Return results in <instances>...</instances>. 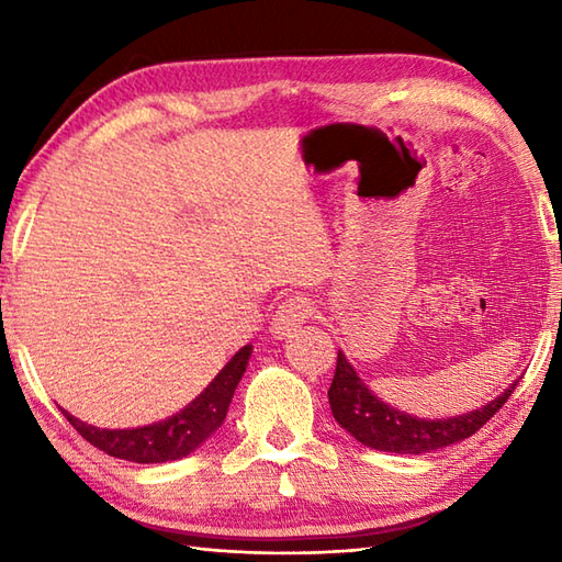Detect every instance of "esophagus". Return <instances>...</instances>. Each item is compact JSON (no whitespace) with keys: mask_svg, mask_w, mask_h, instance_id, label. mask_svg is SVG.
Listing matches in <instances>:
<instances>
[{"mask_svg":"<svg viewBox=\"0 0 562 562\" xmlns=\"http://www.w3.org/2000/svg\"><path fill=\"white\" fill-rule=\"evenodd\" d=\"M312 302L306 300V296H290V300H284L278 312H274V318H272V333L278 338H290L292 333L300 330L306 318L312 316Z\"/></svg>","mask_w":562,"mask_h":562,"instance_id":"obj_1","label":"esophagus"}]
</instances>
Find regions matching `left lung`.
Here are the masks:
<instances>
[{
	"instance_id": "1",
	"label": "left lung",
	"mask_w": 562,
	"mask_h": 562,
	"mask_svg": "<svg viewBox=\"0 0 562 562\" xmlns=\"http://www.w3.org/2000/svg\"><path fill=\"white\" fill-rule=\"evenodd\" d=\"M517 384L519 379L512 381L495 401L483 405V408L453 417L425 420V417L403 413L374 396L364 381L357 376L355 367L348 362V357L342 355V350H338L336 376H333V384L328 389V401L338 425L342 429H348V432L357 441H362L364 447L393 453H427L457 445V441H463L479 432V429L507 403Z\"/></svg>"
}]
</instances>
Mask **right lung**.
Returning a JSON list of instances; mask_svg holds the SVG:
<instances>
[{
  "label": "right lung",
  "mask_w": 562,
  "mask_h": 562,
  "mask_svg": "<svg viewBox=\"0 0 562 562\" xmlns=\"http://www.w3.org/2000/svg\"><path fill=\"white\" fill-rule=\"evenodd\" d=\"M250 350H254L250 345H244V348L220 369V374L210 381L207 389L202 391L200 396L190 401L183 411L166 417V420L151 423L145 427L105 429L81 423L79 417L69 415L67 411L63 413L69 425L75 427L89 445L105 451L109 457L135 463H164L183 459L222 427L226 411H229V403L234 398V391L248 367Z\"/></svg>",
  "instance_id": "1"
}]
</instances>
